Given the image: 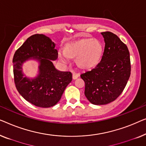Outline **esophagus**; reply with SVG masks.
Wrapping results in <instances>:
<instances>
[{"label": "esophagus", "mask_w": 146, "mask_h": 146, "mask_svg": "<svg viewBox=\"0 0 146 146\" xmlns=\"http://www.w3.org/2000/svg\"><path fill=\"white\" fill-rule=\"evenodd\" d=\"M79 77V74L78 73H73V79L75 80V79H77L78 77Z\"/></svg>", "instance_id": "obj_1"}]
</instances>
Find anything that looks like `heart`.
Masks as SVG:
<instances>
[{
	"label": "heart",
	"instance_id": "obj_1",
	"mask_svg": "<svg viewBox=\"0 0 146 146\" xmlns=\"http://www.w3.org/2000/svg\"><path fill=\"white\" fill-rule=\"evenodd\" d=\"M63 52L68 58L75 59L76 64L80 69L89 70L97 66L101 61L103 46L98 39L82 38L67 44ZM65 56L59 55V59L63 63L67 62Z\"/></svg>",
	"mask_w": 146,
	"mask_h": 146
}]
</instances>
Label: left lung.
Returning a JSON list of instances; mask_svg holds the SVG:
<instances>
[{
	"label": "left lung",
	"instance_id": "left-lung-1",
	"mask_svg": "<svg viewBox=\"0 0 146 146\" xmlns=\"http://www.w3.org/2000/svg\"><path fill=\"white\" fill-rule=\"evenodd\" d=\"M105 46L101 61L90 71L81 75L85 83V95L91 103L103 105L120 95L130 76V53L116 34L101 33Z\"/></svg>",
	"mask_w": 146,
	"mask_h": 146
}]
</instances>
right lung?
I'll use <instances>...</instances> for the list:
<instances>
[{
	"instance_id": "obj_1",
	"label": "right lung",
	"mask_w": 146,
	"mask_h": 146,
	"mask_svg": "<svg viewBox=\"0 0 146 146\" xmlns=\"http://www.w3.org/2000/svg\"><path fill=\"white\" fill-rule=\"evenodd\" d=\"M55 44L44 34L29 37L16 51L13 57L14 83L18 93L24 99L42 108L52 107L61 99L67 86L72 81V74L55 69L52 61L58 57ZM39 63L37 77L24 76L22 65L29 59Z\"/></svg>"
}]
</instances>
